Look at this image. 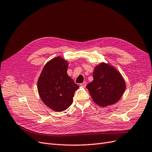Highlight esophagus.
Listing matches in <instances>:
<instances>
[{"label": "esophagus", "instance_id": "34e87169", "mask_svg": "<svg viewBox=\"0 0 152 152\" xmlns=\"http://www.w3.org/2000/svg\"><path fill=\"white\" fill-rule=\"evenodd\" d=\"M86 82H84L83 83H81L80 84V86H82V87H85L86 86Z\"/></svg>", "mask_w": 152, "mask_h": 152}]
</instances>
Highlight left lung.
Wrapping results in <instances>:
<instances>
[{
	"instance_id": "1",
	"label": "left lung",
	"mask_w": 152,
	"mask_h": 152,
	"mask_svg": "<svg viewBox=\"0 0 152 152\" xmlns=\"http://www.w3.org/2000/svg\"><path fill=\"white\" fill-rule=\"evenodd\" d=\"M93 80L86 86L92 99L102 107L113 104L126 90V82L117 69L102 62L94 68Z\"/></svg>"
}]
</instances>
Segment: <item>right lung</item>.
I'll return each mask as SVG.
<instances>
[{
	"mask_svg": "<svg viewBox=\"0 0 152 152\" xmlns=\"http://www.w3.org/2000/svg\"><path fill=\"white\" fill-rule=\"evenodd\" d=\"M68 62L61 56L50 59L44 66L37 81L41 99L55 112H63L73 103L75 91L79 88L67 74Z\"/></svg>",
	"mask_w": 152,
	"mask_h": 152,
	"instance_id": "right-lung-1",
	"label": "right lung"
}]
</instances>
